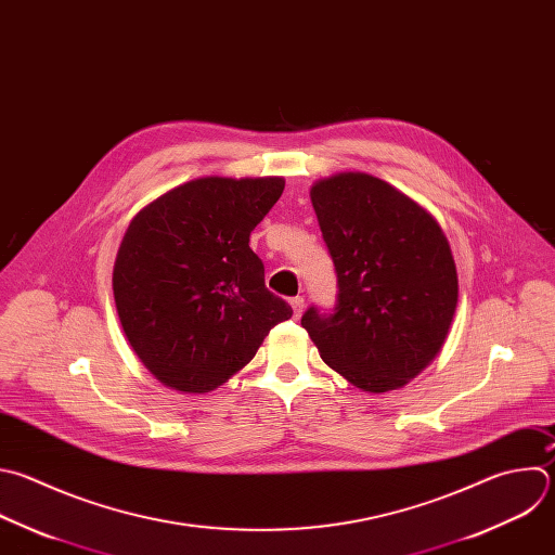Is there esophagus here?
Returning a JSON list of instances; mask_svg holds the SVG:
<instances>
[{
  "label": "esophagus",
  "instance_id": "34e87169",
  "mask_svg": "<svg viewBox=\"0 0 555 555\" xmlns=\"http://www.w3.org/2000/svg\"><path fill=\"white\" fill-rule=\"evenodd\" d=\"M289 305H292V309H294V318H300V313H302V309H305V300H302L300 296H296V298H289Z\"/></svg>",
  "mask_w": 555,
  "mask_h": 555
}]
</instances>
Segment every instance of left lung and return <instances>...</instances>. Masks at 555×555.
Wrapping results in <instances>:
<instances>
[{"label": "left lung", "mask_w": 555, "mask_h": 555, "mask_svg": "<svg viewBox=\"0 0 555 555\" xmlns=\"http://www.w3.org/2000/svg\"><path fill=\"white\" fill-rule=\"evenodd\" d=\"M337 274L335 313L300 324L324 363L382 395L418 377L440 352L457 307V270L436 218L390 182L339 171L311 184Z\"/></svg>", "instance_id": "obj_1"}]
</instances>
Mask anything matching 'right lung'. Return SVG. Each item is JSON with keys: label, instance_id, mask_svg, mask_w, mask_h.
Wrapping results in <instances>:
<instances>
[{"label": "right lung", "instance_id": "1", "mask_svg": "<svg viewBox=\"0 0 555 555\" xmlns=\"http://www.w3.org/2000/svg\"><path fill=\"white\" fill-rule=\"evenodd\" d=\"M283 190L281 176H205L165 192L128 224L113 268L115 307L128 344L165 388L216 390L292 318L248 246Z\"/></svg>", "mask_w": 555, "mask_h": 555}]
</instances>
